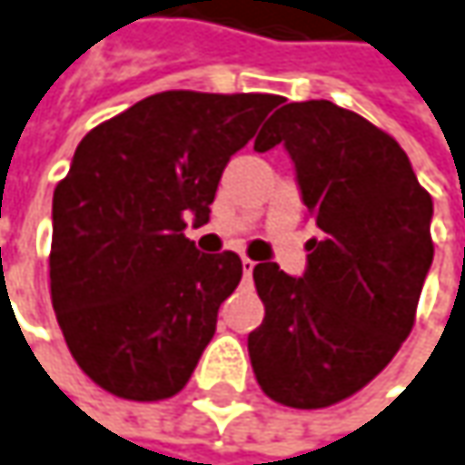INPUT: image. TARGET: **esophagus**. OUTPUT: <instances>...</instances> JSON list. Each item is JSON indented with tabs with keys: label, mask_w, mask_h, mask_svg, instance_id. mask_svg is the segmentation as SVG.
Returning <instances> with one entry per match:
<instances>
[{
	"label": "esophagus",
	"mask_w": 465,
	"mask_h": 465,
	"mask_svg": "<svg viewBox=\"0 0 465 465\" xmlns=\"http://www.w3.org/2000/svg\"><path fill=\"white\" fill-rule=\"evenodd\" d=\"M252 269H255V263H252L250 258H242V272H244V282H250V279H252Z\"/></svg>",
	"instance_id": "esophagus-1"
}]
</instances>
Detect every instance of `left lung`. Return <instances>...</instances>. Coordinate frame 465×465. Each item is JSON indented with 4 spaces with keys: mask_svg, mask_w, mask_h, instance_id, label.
<instances>
[{
    "mask_svg": "<svg viewBox=\"0 0 465 465\" xmlns=\"http://www.w3.org/2000/svg\"><path fill=\"white\" fill-rule=\"evenodd\" d=\"M284 143L317 221L303 276L252 269L266 317L247 338L266 397L319 410L364 389L400 351L434 261V202L401 146L330 101L287 104L255 148Z\"/></svg>",
    "mask_w": 465,
    "mask_h": 465,
    "instance_id": "obj_1",
    "label": "left lung"
}]
</instances>
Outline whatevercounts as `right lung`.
<instances>
[{
  "label": "right lung",
  "instance_id": "obj_1",
  "mask_svg": "<svg viewBox=\"0 0 465 465\" xmlns=\"http://www.w3.org/2000/svg\"><path fill=\"white\" fill-rule=\"evenodd\" d=\"M279 95L167 90L93 127L53 193L50 295L65 346L108 394L175 397L242 279L186 236Z\"/></svg>",
  "mask_w": 465,
  "mask_h": 465
}]
</instances>
